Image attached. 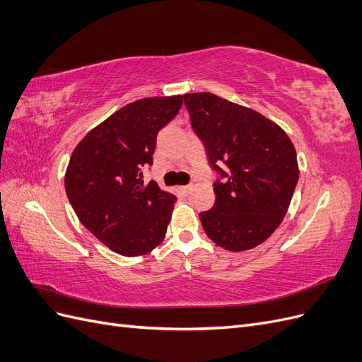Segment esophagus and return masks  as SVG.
<instances>
[{
    "instance_id": "34e87169",
    "label": "esophagus",
    "mask_w": 362,
    "mask_h": 362,
    "mask_svg": "<svg viewBox=\"0 0 362 362\" xmlns=\"http://www.w3.org/2000/svg\"><path fill=\"white\" fill-rule=\"evenodd\" d=\"M190 189H192V184H189V185H182V187H180V190H181L182 193H189V192H190Z\"/></svg>"
}]
</instances>
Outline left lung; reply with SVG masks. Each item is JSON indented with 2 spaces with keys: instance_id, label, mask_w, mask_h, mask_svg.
Returning a JSON list of instances; mask_svg holds the SVG:
<instances>
[{
  "instance_id": "8db88e82",
  "label": "left lung",
  "mask_w": 362,
  "mask_h": 362,
  "mask_svg": "<svg viewBox=\"0 0 362 362\" xmlns=\"http://www.w3.org/2000/svg\"><path fill=\"white\" fill-rule=\"evenodd\" d=\"M184 104L223 180L214 184V206L199 214L204 231L231 252L261 245L284 221L299 180L290 137L261 113L213 93H185Z\"/></svg>"
}]
</instances>
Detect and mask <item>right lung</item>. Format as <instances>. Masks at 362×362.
Wrapping results in <instances>:
<instances>
[{
    "mask_svg": "<svg viewBox=\"0 0 362 362\" xmlns=\"http://www.w3.org/2000/svg\"><path fill=\"white\" fill-rule=\"evenodd\" d=\"M182 96L131 103L96 125L75 146L64 189L80 222L108 249L140 257L168 231L177 196L144 182L158 131L177 116Z\"/></svg>",
    "mask_w": 362,
    "mask_h": 362,
    "instance_id": "obj_1",
    "label": "right lung"
}]
</instances>
